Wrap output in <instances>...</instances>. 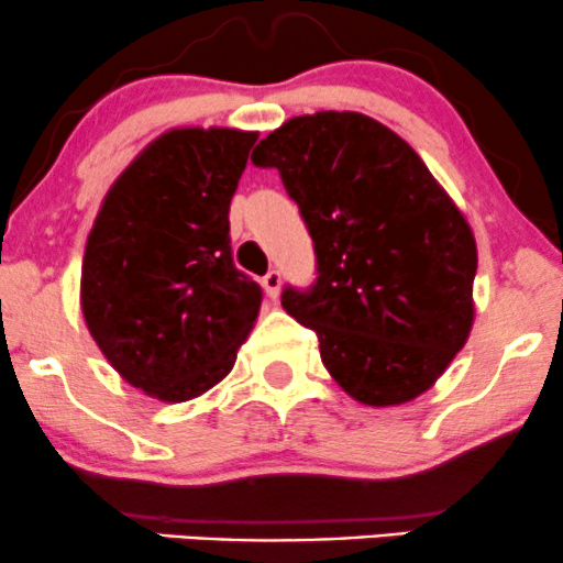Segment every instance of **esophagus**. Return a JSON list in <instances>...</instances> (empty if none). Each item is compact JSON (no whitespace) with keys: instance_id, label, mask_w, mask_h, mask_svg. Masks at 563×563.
<instances>
[{"instance_id":"obj_1","label":"esophagus","mask_w":563,"mask_h":563,"mask_svg":"<svg viewBox=\"0 0 563 563\" xmlns=\"http://www.w3.org/2000/svg\"><path fill=\"white\" fill-rule=\"evenodd\" d=\"M280 286H283V277L277 269H269V273L262 277V288L269 299H277V296H280Z\"/></svg>"}]
</instances>
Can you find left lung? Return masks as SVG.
<instances>
[{
	"instance_id": "8db88e82",
	"label": "left lung",
	"mask_w": 563,
	"mask_h": 563,
	"mask_svg": "<svg viewBox=\"0 0 563 563\" xmlns=\"http://www.w3.org/2000/svg\"><path fill=\"white\" fill-rule=\"evenodd\" d=\"M299 203L318 283L283 309L318 333L322 365L367 407L412 402L474 328L476 238L407 142L354 111L294 115L260 142Z\"/></svg>"
}]
</instances>
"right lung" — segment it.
<instances>
[{"label": "right lung", "instance_id": "right-lung-1", "mask_svg": "<svg viewBox=\"0 0 563 563\" xmlns=\"http://www.w3.org/2000/svg\"><path fill=\"white\" fill-rule=\"evenodd\" d=\"M260 132L158 134L102 198L81 262L87 331L134 389L187 402L232 371L262 290L230 254V200Z\"/></svg>", "mask_w": 563, "mask_h": 563}]
</instances>
